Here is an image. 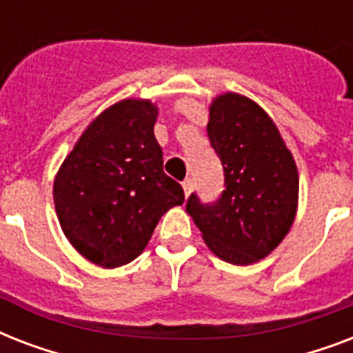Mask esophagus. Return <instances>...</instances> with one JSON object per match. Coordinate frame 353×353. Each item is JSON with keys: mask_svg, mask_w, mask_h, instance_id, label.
<instances>
[{"mask_svg": "<svg viewBox=\"0 0 353 353\" xmlns=\"http://www.w3.org/2000/svg\"><path fill=\"white\" fill-rule=\"evenodd\" d=\"M192 188H194V181L190 179V177L183 181V190H185V196H188V194L192 192Z\"/></svg>", "mask_w": 353, "mask_h": 353, "instance_id": "34e87169", "label": "esophagus"}]
</instances>
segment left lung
<instances>
[{"label": "left lung", "instance_id": "obj_1", "mask_svg": "<svg viewBox=\"0 0 353 353\" xmlns=\"http://www.w3.org/2000/svg\"><path fill=\"white\" fill-rule=\"evenodd\" d=\"M207 135L223 166L225 190L210 203L190 194L187 212L216 256L254 263L284 240L295 220V161L268 113L236 93L212 102Z\"/></svg>", "mask_w": 353, "mask_h": 353}]
</instances>
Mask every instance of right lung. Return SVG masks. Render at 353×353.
I'll return each instance as SVG.
<instances>
[{
	"label": "right lung",
	"mask_w": 353,
	"mask_h": 353,
	"mask_svg": "<svg viewBox=\"0 0 353 353\" xmlns=\"http://www.w3.org/2000/svg\"><path fill=\"white\" fill-rule=\"evenodd\" d=\"M157 108L122 101L82 133L54 179V209L71 245L101 268L143 252L161 216L183 205V187L163 172Z\"/></svg>",
	"instance_id": "right-lung-1"
}]
</instances>
